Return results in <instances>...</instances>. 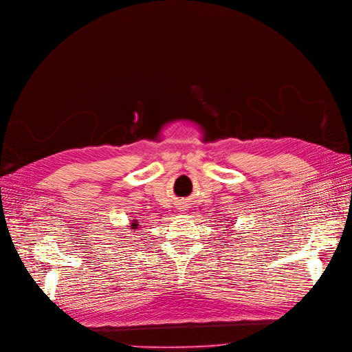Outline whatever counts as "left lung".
Masks as SVG:
<instances>
[{"instance_id":"left-lung-1","label":"left lung","mask_w":352,"mask_h":352,"mask_svg":"<svg viewBox=\"0 0 352 352\" xmlns=\"http://www.w3.org/2000/svg\"><path fill=\"white\" fill-rule=\"evenodd\" d=\"M228 226H229V228H232V225H228ZM226 230H228V229H226ZM226 233H230V232H226Z\"/></svg>"}]
</instances>
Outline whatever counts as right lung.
<instances>
[{"label":"right lung","mask_w":352,"mask_h":352,"mask_svg":"<svg viewBox=\"0 0 352 352\" xmlns=\"http://www.w3.org/2000/svg\"><path fill=\"white\" fill-rule=\"evenodd\" d=\"M130 230H132V232H135L138 228H139V222H138V220H130Z\"/></svg>","instance_id":"right-lung-1"}]
</instances>
